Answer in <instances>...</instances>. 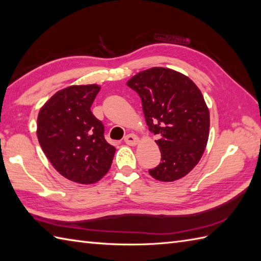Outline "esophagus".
Wrapping results in <instances>:
<instances>
[{
	"label": "esophagus",
	"mask_w": 261,
	"mask_h": 261,
	"mask_svg": "<svg viewBox=\"0 0 261 261\" xmlns=\"http://www.w3.org/2000/svg\"><path fill=\"white\" fill-rule=\"evenodd\" d=\"M124 142L126 144L130 145V146H135V145H137L139 143V138L136 135H134V134H128V135L125 136Z\"/></svg>",
	"instance_id": "34e87169"
}]
</instances>
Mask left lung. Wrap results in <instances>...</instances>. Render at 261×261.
<instances>
[{
    "label": "left lung",
    "instance_id": "8db88e82",
    "mask_svg": "<svg viewBox=\"0 0 261 261\" xmlns=\"http://www.w3.org/2000/svg\"><path fill=\"white\" fill-rule=\"evenodd\" d=\"M142 99L162 162L149 169L160 181H175L192 170L204 154L209 136V110L200 90L188 76L166 67H151L127 82Z\"/></svg>",
    "mask_w": 261,
    "mask_h": 261
}]
</instances>
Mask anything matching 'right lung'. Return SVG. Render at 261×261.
Instances as JSON below:
<instances>
[{
    "instance_id": "obj_1",
    "label": "right lung",
    "mask_w": 261,
    "mask_h": 261,
    "mask_svg": "<svg viewBox=\"0 0 261 261\" xmlns=\"http://www.w3.org/2000/svg\"><path fill=\"white\" fill-rule=\"evenodd\" d=\"M100 86L72 85L55 93L40 110L37 138L53 167L65 178L90 185L103 178L115 154L104 125L91 106Z\"/></svg>"
}]
</instances>
